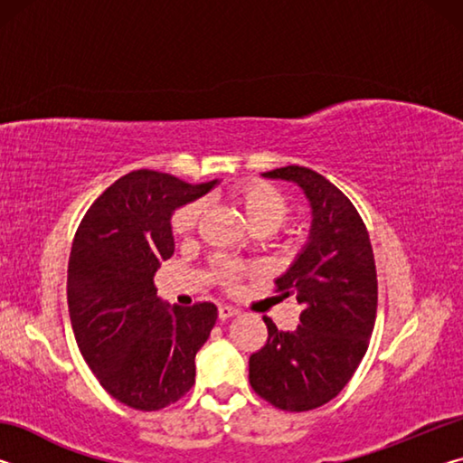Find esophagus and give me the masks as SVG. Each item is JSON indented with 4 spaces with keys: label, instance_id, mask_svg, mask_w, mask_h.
<instances>
[{
    "label": "esophagus",
    "instance_id": "obj_1",
    "mask_svg": "<svg viewBox=\"0 0 463 463\" xmlns=\"http://www.w3.org/2000/svg\"><path fill=\"white\" fill-rule=\"evenodd\" d=\"M234 315H239V310L234 307H229V304H221V307H218V318L221 320H226Z\"/></svg>",
    "mask_w": 463,
    "mask_h": 463
}]
</instances>
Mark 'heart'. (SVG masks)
Instances as JSON below:
<instances>
[{
	"label": "heart",
	"instance_id": "1",
	"mask_svg": "<svg viewBox=\"0 0 463 463\" xmlns=\"http://www.w3.org/2000/svg\"><path fill=\"white\" fill-rule=\"evenodd\" d=\"M231 198L242 210V214L247 216L249 224L260 234H268L279 229L288 221L289 213H292L286 195L278 187H273L268 182H261V179H247V182L237 184L231 190ZM202 214V200H194L179 206L169 218V229L174 232V237L190 239L195 229H198ZM208 271L210 278L218 286L231 288L242 278V273L247 271V265H242L237 260H231V257H214L208 265Z\"/></svg>",
	"mask_w": 463,
	"mask_h": 463
}]
</instances>
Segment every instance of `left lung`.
<instances>
[{"label": "left lung", "mask_w": 463, "mask_h": 463, "mask_svg": "<svg viewBox=\"0 0 463 463\" xmlns=\"http://www.w3.org/2000/svg\"><path fill=\"white\" fill-rule=\"evenodd\" d=\"M263 175L302 187L312 226L308 245L276 281V292L302 307L300 325L284 333L263 317L268 343L249 357V382L276 409L304 412L333 401L362 364L378 310V276L370 234L339 187L298 165Z\"/></svg>", "instance_id": "1"}]
</instances>
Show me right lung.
<instances>
[{"label":"right lung","mask_w":463,"mask_h":463,"mask_svg":"<svg viewBox=\"0 0 463 463\" xmlns=\"http://www.w3.org/2000/svg\"><path fill=\"white\" fill-rule=\"evenodd\" d=\"M214 184L132 171L91 203L75 232L67 302L77 347L108 394L130 409H165L195 382L194 359L216 323V307L167 308L153 278L174 255V210Z\"/></svg>","instance_id":"obj_1"}]
</instances>
